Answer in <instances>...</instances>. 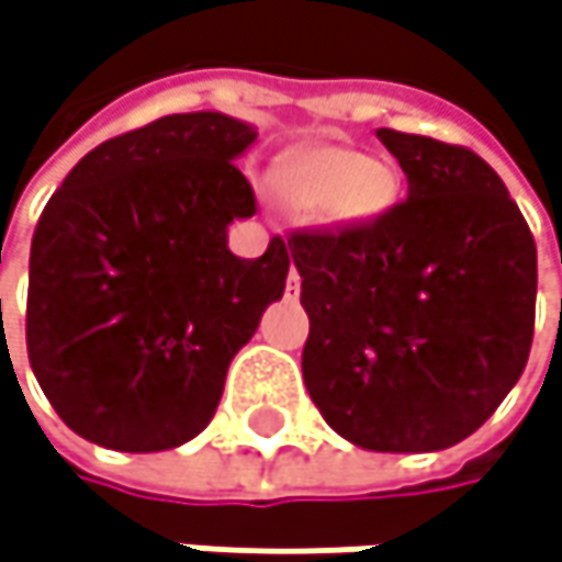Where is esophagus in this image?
I'll return each instance as SVG.
<instances>
[{
  "instance_id": "esophagus-1",
  "label": "esophagus",
  "mask_w": 562,
  "mask_h": 562,
  "mask_svg": "<svg viewBox=\"0 0 562 562\" xmlns=\"http://www.w3.org/2000/svg\"><path fill=\"white\" fill-rule=\"evenodd\" d=\"M297 291H301V274H297V268H291V274H288V294L297 297Z\"/></svg>"
}]
</instances>
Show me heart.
<instances>
[{
	"label": "heart",
	"instance_id": "heart-1",
	"mask_svg": "<svg viewBox=\"0 0 562 562\" xmlns=\"http://www.w3.org/2000/svg\"><path fill=\"white\" fill-rule=\"evenodd\" d=\"M278 190L294 210L319 213L329 226H362L391 206L394 175L356 148L314 145L281 165Z\"/></svg>",
	"mask_w": 562,
	"mask_h": 562
}]
</instances>
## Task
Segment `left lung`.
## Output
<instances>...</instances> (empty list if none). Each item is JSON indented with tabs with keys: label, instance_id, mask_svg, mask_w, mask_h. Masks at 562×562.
<instances>
[{
	"label": "left lung",
	"instance_id": "obj_1",
	"mask_svg": "<svg viewBox=\"0 0 562 562\" xmlns=\"http://www.w3.org/2000/svg\"><path fill=\"white\" fill-rule=\"evenodd\" d=\"M407 200L339 233H294L311 316L304 382L326 424L375 453L475 434L527 366L537 246L475 151L379 128Z\"/></svg>",
	"mask_w": 562,
	"mask_h": 562
}]
</instances>
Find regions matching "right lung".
<instances>
[{
  "label": "right lung",
  "mask_w": 562,
  "mask_h": 562,
  "mask_svg": "<svg viewBox=\"0 0 562 562\" xmlns=\"http://www.w3.org/2000/svg\"><path fill=\"white\" fill-rule=\"evenodd\" d=\"M258 128L177 112L93 148L37 220L29 362L60 420L122 453H161L213 417L233 356L281 301L291 251H229L255 216L233 165Z\"/></svg>",
  "instance_id": "1"
}]
</instances>
